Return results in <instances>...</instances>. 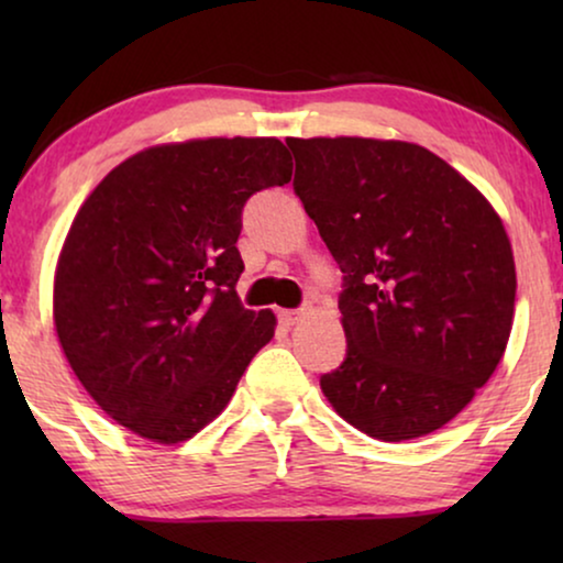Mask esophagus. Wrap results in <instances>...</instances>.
Returning a JSON list of instances; mask_svg holds the SVG:
<instances>
[{
    "instance_id": "esophagus-1",
    "label": "esophagus",
    "mask_w": 563,
    "mask_h": 563,
    "mask_svg": "<svg viewBox=\"0 0 563 563\" xmlns=\"http://www.w3.org/2000/svg\"><path fill=\"white\" fill-rule=\"evenodd\" d=\"M305 314H307V307H305V310H282L279 312V320H282V325L291 328V325H297V322L302 320Z\"/></svg>"
}]
</instances>
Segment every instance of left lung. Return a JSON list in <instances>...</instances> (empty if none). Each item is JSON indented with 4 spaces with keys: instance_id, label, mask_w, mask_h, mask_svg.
Here are the masks:
<instances>
[{
    "instance_id": "left-lung-1",
    "label": "left lung",
    "mask_w": 563,
    "mask_h": 563,
    "mask_svg": "<svg viewBox=\"0 0 563 563\" xmlns=\"http://www.w3.org/2000/svg\"><path fill=\"white\" fill-rule=\"evenodd\" d=\"M295 191L341 266L349 353L320 389L384 443L451 422L489 382L515 318V258L489 199L418 143L289 137Z\"/></svg>"
}]
</instances>
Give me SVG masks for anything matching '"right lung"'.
Returning a JSON list of instances; mask_svg holds the SVG:
<instances>
[{"label":"right lung","mask_w":563,"mask_h":563,"mask_svg":"<svg viewBox=\"0 0 563 563\" xmlns=\"http://www.w3.org/2000/svg\"><path fill=\"white\" fill-rule=\"evenodd\" d=\"M276 137L151 145L84 199L53 276V322L76 379L135 435L189 441L225 410L274 338L245 310L235 243L253 191L291 179Z\"/></svg>","instance_id":"right-lung-1"}]
</instances>
